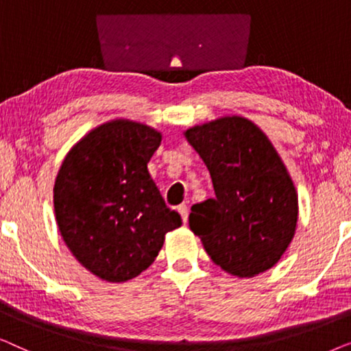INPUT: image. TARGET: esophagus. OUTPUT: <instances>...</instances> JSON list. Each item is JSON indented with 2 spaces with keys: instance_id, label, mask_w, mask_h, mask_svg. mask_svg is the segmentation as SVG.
Instances as JSON below:
<instances>
[{
  "instance_id": "1",
  "label": "esophagus",
  "mask_w": 351,
  "mask_h": 351,
  "mask_svg": "<svg viewBox=\"0 0 351 351\" xmlns=\"http://www.w3.org/2000/svg\"><path fill=\"white\" fill-rule=\"evenodd\" d=\"M177 210H179V214L182 215V220H184V223L189 222V208H186V204H180L179 208H177Z\"/></svg>"
}]
</instances>
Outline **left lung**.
I'll return each mask as SVG.
<instances>
[{"instance_id":"1","label":"left lung","mask_w":351,"mask_h":351,"mask_svg":"<svg viewBox=\"0 0 351 351\" xmlns=\"http://www.w3.org/2000/svg\"><path fill=\"white\" fill-rule=\"evenodd\" d=\"M208 166L214 198L191 206L190 230L215 265L238 278L275 267L299 220V198L281 156L251 119L232 114L184 132Z\"/></svg>"}]
</instances>
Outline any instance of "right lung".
Returning a JSON list of instances; mask_svg holds the SVG:
<instances>
[{
    "label": "right lung",
    "instance_id": "1",
    "mask_svg": "<svg viewBox=\"0 0 351 351\" xmlns=\"http://www.w3.org/2000/svg\"><path fill=\"white\" fill-rule=\"evenodd\" d=\"M158 129L117 118L81 137L57 172L54 213L76 261L100 280L124 282L155 262L179 213L162 199L148 161Z\"/></svg>",
    "mask_w": 351,
    "mask_h": 351
}]
</instances>
